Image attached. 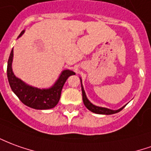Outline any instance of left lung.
Wrapping results in <instances>:
<instances>
[{
  "label": "left lung",
  "mask_w": 151,
  "mask_h": 151,
  "mask_svg": "<svg viewBox=\"0 0 151 151\" xmlns=\"http://www.w3.org/2000/svg\"><path fill=\"white\" fill-rule=\"evenodd\" d=\"M80 80H81V86H82V92H83V101L84 105L86 106V108L88 109L90 111L95 113V114H106V115H109V114H116V113L119 112L123 109L126 105L123 106L122 108L119 109L117 110H113V109H110L105 108V107H101V106H97V105H93L91 102L87 97H86V93H85V91H84V88L83 86V83H82V78H80Z\"/></svg>",
  "instance_id": "obj_1"
}]
</instances>
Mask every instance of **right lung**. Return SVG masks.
I'll list each match as a JSON object with an SVG mask.
<instances>
[{
	"instance_id": "obj_1",
	"label": "right lung",
	"mask_w": 151,
	"mask_h": 151,
	"mask_svg": "<svg viewBox=\"0 0 151 151\" xmlns=\"http://www.w3.org/2000/svg\"><path fill=\"white\" fill-rule=\"evenodd\" d=\"M24 32L25 30L21 32L18 38L24 34ZM13 57L14 50L12 49L7 64V78L14 93L19 97L22 103L30 108L35 109H49L54 108L60 101L61 91L66 80L69 76L74 75L75 73L69 69H65L61 72L53 86L49 88L41 89L28 85L14 75L12 69Z\"/></svg>"
}]
</instances>
